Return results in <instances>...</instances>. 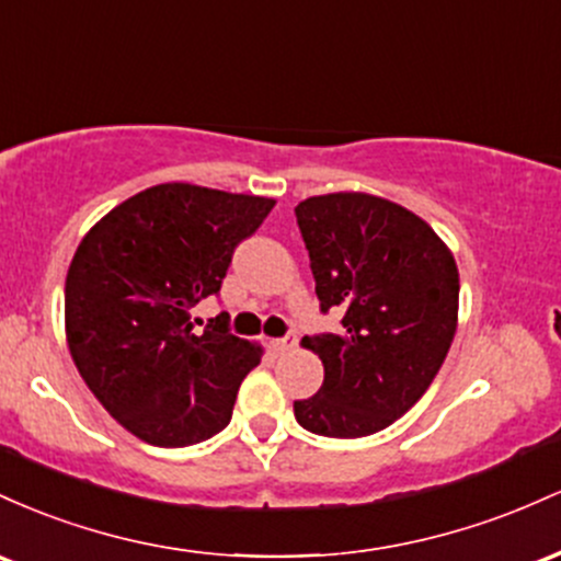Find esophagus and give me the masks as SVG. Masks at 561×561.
Masks as SVG:
<instances>
[{
	"label": "esophagus",
	"instance_id": "esophagus-1",
	"mask_svg": "<svg viewBox=\"0 0 561 561\" xmlns=\"http://www.w3.org/2000/svg\"><path fill=\"white\" fill-rule=\"evenodd\" d=\"M294 344H297V336H294V333H288V336H283V339H273V342H270V347H273V352H278V355H283V352L294 350Z\"/></svg>",
	"mask_w": 561,
	"mask_h": 561
}]
</instances>
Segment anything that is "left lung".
Masks as SVG:
<instances>
[{
    "instance_id": "left-lung-1",
    "label": "left lung",
    "mask_w": 561,
    "mask_h": 561,
    "mask_svg": "<svg viewBox=\"0 0 561 561\" xmlns=\"http://www.w3.org/2000/svg\"><path fill=\"white\" fill-rule=\"evenodd\" d=\"M294 211L320 310L342 314L336 333L301 339L325 376L294 416L323 437L387 430L430 389L456 336V260L419 214L370 193L312 196Z\"/></svg>"
}]
</instances>
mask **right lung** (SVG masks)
Returning <instances> with one entry per match:
<instances>
[{"label":"right lung","mask_w":561,"mask_h":561,"mask_svg":"<svg viewBox=\"0 0 561 561\" xmlns=\"http://www.w3.org/2000/svg\"><path fill=\"white\" fill-rule=\"evenodd\" d=\"M273 198L163 182L118 204L81 238L66 275V339L81 379L124 430L185 448L230 424L262 347L191 310L222 286L232 251Z\"/></svg>","instance_id":"1"}]
</instances>
